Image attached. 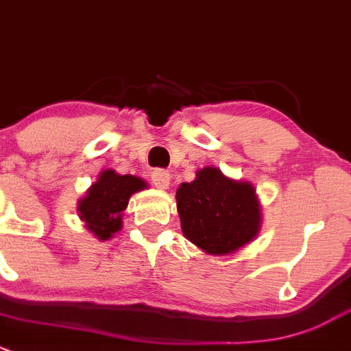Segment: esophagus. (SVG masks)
I'll return each mask as SVG.
<instances>
[{"instance_id": "esophagus-1", "label": "esophagus", "mask_w": 351, "mask_h": 351, "mask_svg": "<svg viewBox=\"0 0 351 351\" xmlns=\"http://www.w3.org/2000/svg\"><path fill=\"white\" fill-rule=\"evenodd\" d=\"M152 182H154L155 187H158V189H167L169 184H171V174H169L167 171H164V169H155V171L152 172Z\"/></svg>"}]
</instances>
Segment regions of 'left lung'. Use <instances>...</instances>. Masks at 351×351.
Returning a JSON list of instances; mask_svg holds the SVG:
<instances>
[{
    "label": "left lung",
    "mask_w": 351,
    "mask_h": 351,
    "mask_svg": "<svg viewBox=\"0 0 351 351\" xmlns=\"http://www.w3.org/2000/svg\"><path fill=\"white\" fill-rule=\"evenodd\" d=\"M176 201L184 237L204 254H234L258 237L262 211L254 184L218 167H202L196 179L180 184Z\"/></svg>",
    "instance_id": "obj_1"
}]
</instances>
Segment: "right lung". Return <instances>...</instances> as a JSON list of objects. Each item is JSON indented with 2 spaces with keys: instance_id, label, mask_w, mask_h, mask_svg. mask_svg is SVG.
Instances as JSON below:
<instances>
[{
  "instance_id": "obj_1",
  "label": "right lung",
  "mask_w": 351,
  "mask_h": 351,
  "mask_svg": "<svg viewBox=\"0 0 351 351\" xmlns=\"http://www.w3.org/2000/svg\"><path fill=\"white\" fill-rule=\"evenodd\" d=\"M149 184L132 174L121 176L106 169L77 201V215L84 226L101 241H106L123 226V211L130 197L147 189Z\"/></svg>"
}]
</instances>
